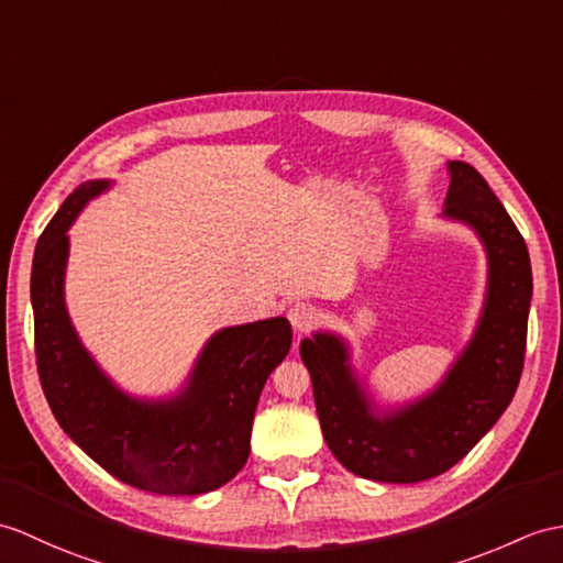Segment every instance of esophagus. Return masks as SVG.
<instances>
[{
	"label": "esophagus",
	"instance_id": "34e87169",
	"mask_svg": "<svg viewBox=\"0 0 563 563\" xmlns=\"http://www.w3.org/2000/svg\"><path fill=\"white\" fill-rule=\"evenodd\" d=\"M287 319H290L292 329L297 333H307L313 329V325H317L319 309L309 302H295V305H290V309H287Z\"/></svg>",
	"mask_w": 563,
	"mask_h": 563
}]
</instances>
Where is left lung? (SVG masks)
<instances>
[{"instance_id": "obj_1", "label": "left lung", "mask_w": 563, "mask_h": 563, "mask_svg": "<svg viewBox=\"0 0 563 563\" xmlns=\"http://www.w3.org/2000/svg\"><path fill=\"white\" fill-rule=\"evenodd\" d=\"M443 218L473 228L487 252V295L470 343L443 382L398 410L378 412L341 335L305 338L323 439L350 473L412 485L446 473L504 415L522 374L532 271L526 240L477 169L449 163Z\"/></svg>"}]
</instances>
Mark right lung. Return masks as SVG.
<instances>
[{
  "mask_svg": "<svg viewBox=\"0 0 563 563\" xmlns=\"http://www.w3.org/2000/svg\"><path fill=\"white\" fill-rule=\"evenodd\" d=\"M110 189L90 179L62 203L33 256L35 357L45 398L76 446L124 485L153 494H206L250 459L256 402L292 345L285 317L230 325L211 335L177 396L124 394L78 341L64 302L71 222Z\"/></svg>",
  "mask_w": 563,
  "mask_h": 563,
  "instance_id": "obj_1",
  "label": "right lung"
}]
</instances>
